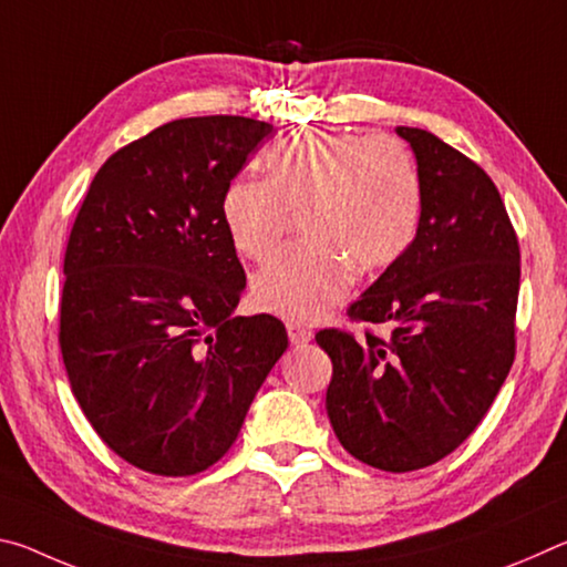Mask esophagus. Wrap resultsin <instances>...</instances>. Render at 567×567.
Instances as JSON below:
<instances>
[{"instance_id":"34e87169","label":"esophagus","mask_w":567,"mask_h":567,"mask_svg":"<svg viewBox=\"0 0 567 567\" xmlns=\"http://www.w3.org/2000/svg\"><path fill=\"white\" fill-rule=\"evenodd\" d=\"M287 334H290L292 344H305L312 340V330L305 328V324H297V322H287Z\"/></svg>"}]
</instances>
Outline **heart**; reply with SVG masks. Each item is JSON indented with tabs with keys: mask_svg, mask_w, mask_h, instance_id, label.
Listing matches in <instances>:
<instances>
[{
	"mask_svg": "<svg viewBox=\"0 0 567 567\" xmlns=\"http://www.w3.org/2000/svg\"><path fill=\"white\" fill-rule=\"evenodd\" d=\"M265 179L235 177L219 215L239 255L265 260L300 213L307 235L277 252L252 280V300L290 322L328 315L364 272L395 265L415 239L420 172L390 134L300 130L267 150Z\"/></svg>",
	"mask_w": 567,
	"mask_h": 567,
	"instance_id": "heart-1",
	"label": "heart"
}]
</instances>
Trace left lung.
<instances>
[{"label": "left lung", "instance_id": "obj_1", "mask_svg": "<svg viewBox=\"0 0 567 567\" xmlns=\"http://www.w3.org/2000/svg\"><path fill=\"white\" fill-rule=\"evenodd\" d=\"M398 134L417 157V235L348 307L390 332L315 334L332 360L334 435L385 473L433 465L475 433L513 368L520 292V245L495 182L433 132Z\"/></svg>", "mask_w": 567, "mask_h": 567}]
</instances>
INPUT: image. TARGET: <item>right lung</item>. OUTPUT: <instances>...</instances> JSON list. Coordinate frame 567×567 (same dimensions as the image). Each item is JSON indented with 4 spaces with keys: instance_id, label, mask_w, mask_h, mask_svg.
<instances>
[{
    "instance_id": "1",
    "label": "right lung",
    "mask_w": 567,
    "mask_h": 567,
    "mask_svg": "<svg viewBox=\"0 0 567 567\" xmlns=\"http://www.w3.org/2000/svg\"><path fill=\"white\" fill-rule=\"evenodd\" d=\"M272 124H162L104 162L64 252L60 348L76 402L130 465L197 475L237 440L287 350L272 315L233 318L245 270L219 199Z\"/></svg>"
}]
</instances>
